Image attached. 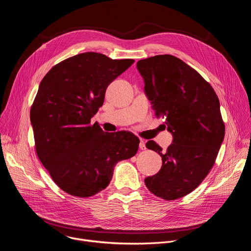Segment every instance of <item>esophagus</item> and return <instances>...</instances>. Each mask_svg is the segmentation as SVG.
Here are the masks:
<instances>
[{
    "label": "esophagus",
    "instance_id": "1",
    "mask_svg": "<svg viewBox=\"0 0 251 251\" xmlns=\"http://www.w3.org/2000/svg\"><path fill=\"white\" fill-rule=\"evenodd\" d=\"M139 148H140L141 150H146V145H145V141H144V140H140Z\"/></svg>",
    "mask_w": 251,
    "mask_h": 251
}]
</instances>
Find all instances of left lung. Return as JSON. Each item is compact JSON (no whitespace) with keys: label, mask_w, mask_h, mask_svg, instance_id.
Segmentation results:
<instances>
[{"label":"left lung","mask_w":251,"mask_h":251,"mask_svg":"<svg viewBox=\"0 0 251 251\" xmlns=\"http://www.w3.org/2000/svg\"><path fill=\"white\" fill-rule=\"evenodd\" d=\"M137 69L156 116H165L172 144L164 153L154 141L146 147L162 157V168L146 187L167 201L193 192L208 174L225 138L220 100L199 73L170 54L141 59Z\"/></svg>","instance_id":"left-lung-1"}]
</instances>
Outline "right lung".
<instances>
[{
  "instance_id": "obj_1",
  "label": "right lung",
  "mask_w": 251,
  "mask_h": 251,
  "mask_svg": "<svg viewBox=\"0 0 251 251\" xmlns=\"http://www.w3.org/2000/svg\"><path fill=\"white\" fill-rule=\"evenodd\" d=\"M133 59L83 52L54 65L40 83L30 109L37 154L65 193L88 198L109 185L120 161L136 155L139 139L130 132H104L91 118L108 85Z\"/></svg>"
}]
</instances>
